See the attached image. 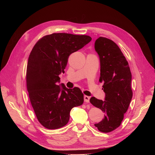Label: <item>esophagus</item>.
I'll list each match as a JSON object with an SVG mask.
<instances>
[{"mask_svg": "<svg viewBox=\"0 0 155 155\" xmlns=\"http://www.w3.org/2000/svg\"><path fill=\"white\" fill-rule=\"evenodd\" d=\"M89 100H90V97H88L87 95L84 96V101L87 103L89 102Z\"/></svg>", "mask_w": 155, "mask_h": 155, "instance_id": "34e87169", "label": "esophagus"}]
</instances>
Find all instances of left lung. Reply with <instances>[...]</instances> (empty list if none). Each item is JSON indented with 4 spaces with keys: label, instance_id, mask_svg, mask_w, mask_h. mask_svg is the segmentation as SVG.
I'll list each match as a JSON object with an SVG mask.
<instances>
[{
    "label": "left lung",
    "instance_id": "8db88e82",
    "mask_svg": "<svg viewBox=\"0 0 155 155\" xmlns=\"http://www.w3.org/2000/svg\"><path fill=\"white\" fill-rule=\"evenodd\" d=\"M99 57L101 77L105 100L92 97L91 103L105 113L104 118L94 126L102 133H109L121 124L133 97L132 75L129 64L119 46L113 41L99 37L95 42Z\"/></svg>",
    "mask_w": 155,
    "mask_h": 155
}]
</instances>
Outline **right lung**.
I'll list each match as a JSON object with an SVG mask.
<instances>
[{"mask_svg":"<svg viewBox=\"0 0 155 155\" xmlns=\"http://www.w3.org/2000/svg\"><path fill=\"white\" fill-rule=\"evenodd\" d=\"M91 40L86 35L53 33L40 39L32 48L26 70L27 89L37 119L45 127H63L68 123L71 109L84 103L79 88H67L57 83L70 54Z\"/></svg>","mask_w":155,"mask_h":155,"instance_id":"obj_1","label":"right lung"}]
</instances>
